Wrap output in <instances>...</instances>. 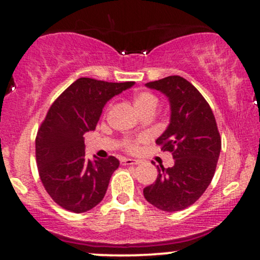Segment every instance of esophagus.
<instances>
[{
	"instance_id": "esophagus-1",
	"label": "esophagus",
	"mask_w": 260,
	"mask_h": 260,
	"mask_svg": "<svg viewBox=\"0 0 260 260\" xmlns=\"http://www.w3.org/2000/svg\"><path fill=\"white\" fill-rule=\"evenodd\" d=\"M122 165H138L140 164L139 160H133V159H121Z\"/></svg>"
}]
</instances>
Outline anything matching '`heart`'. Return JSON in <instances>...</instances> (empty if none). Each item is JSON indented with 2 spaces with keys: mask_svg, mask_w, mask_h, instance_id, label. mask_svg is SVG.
Here are the masks:
<instances>
[{
  "mask_svg": "<svg viewBox=\"0 0 260 260\" xmlns=\"http://www.w3.org/2000/svg\"><path fill=\"white\" fill-rule=\"evenodd\" d=\"M133 104L136 106V109L138 110V112H142L143 110L148 109V107H156L157 99L154 96L151 92L148 91H139L137 92L133 96ZM109 109V107H107ZM143 138H128L124 139L123 142V148L126 149L129 153H136L139 148V143L142 142Z\"/></svg>",
  "mask_w": 260,
  "mask_h": 260,
  "instance_id": "1",
  "label": "heart"
}]
</instances>
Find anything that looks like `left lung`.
<instances>
[{
    "instance_id": "left-lung-1",
    "label": "left lung",
    "mask_w": 260,
    "mask_h": 260,
    "mask_svg": "<svg viewBox=\"0 0 260 260\" xmlns=\"http://www.w3.org/2000/svg\"><path fill=\"white\" fill-rule=\"evenodd\" d=\"M166 95L171 105L168 129L156 139L162 151L175 159L172 168L159 169L156 181L145 187V199L164 211L183 210L205 192L216 170L221 150L214 113L194 85L180 76L147 83Z\"/></svg>"
}]
</instances>
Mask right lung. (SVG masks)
<instances>
[{
  "mask_svg": "<svg viewBox=\"0 0 260 260\" xmlns=\"http://www.w3.org/2000/svg\"><path fill=\"white\" fill-rule=\"evenodd\" d=\"M133 82L79 78L52 103L35 138L39 176L59 207L84 213L103 201L120 161L85 157L84 134L94 131L105 104Z\"/></svg>",
  "mask_w": 260,
  "mask_h": 260,
  "instance_id": "add662e5",
  "label": "right lung"
}]
</instances>
